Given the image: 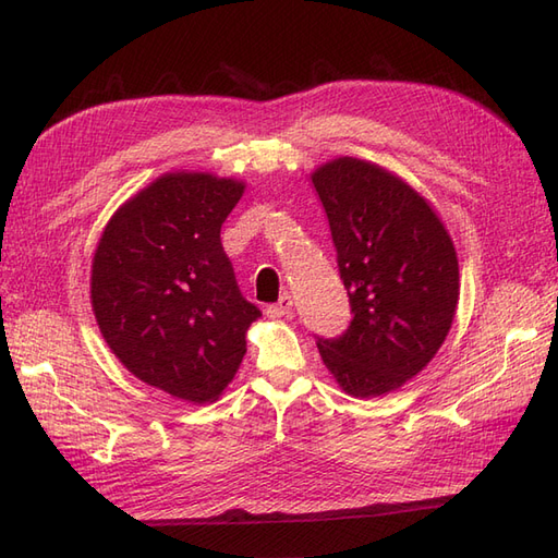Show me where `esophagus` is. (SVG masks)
Returning <instances> with one entry per match:
<instances>
[{
	"mask_svg": "<svg viewBox=\"0 0 558 558\" xmlns=\"http://www.w3.org/2000/svg\"><path fill=\"white\" fill-rule=\"evenodd\" d=\"M292 296L284 292V294H280V299L276 304H270L268 308H266V316L268 318H282V316H288V313L292 311Z\"/></svg>",
	"mask_w": 558,
	"mask_h": 558,
	"instance_id": "1",
	"label": "esophagus"
}]
</instances>
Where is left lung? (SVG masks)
Segmentation results:
<instances>
[{
  "label": "left lung",
  "mask_w": 558,
  "mask_h": 558,
  "mask_svg": "<svg viewBox=\"0 0 558 558\" xmlns=\"http://www.w3.org/2000/svg\"><path fill=\"white\" fill-rule=\"evenodd\" d=\"M330 221L353 320L318 339L325 367L353 398L401 389L434 361L457 302L460 264L428 199L387 167L335 157L311 171Z\"/></svg>",
  "instance_id": "left-lung-1"
}]
</instances>
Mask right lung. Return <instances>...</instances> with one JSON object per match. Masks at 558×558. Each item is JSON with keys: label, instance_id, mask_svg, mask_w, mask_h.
<instances>
[{"label": "right lung", "instance_id": "add662e5", "mask_svg": "<svg viewBox=\"0 0 558 558\" xmlns=\"http://www.w3.org/2000/svg\"><path fill=\"white\" fill-rule=\"evenodd\" d=\"M245 181L177 169L116 209L92 259V308L130 373L179 401H219L262 316L242 299L221 223Z\"/></svg>", "mask_w": 558, "mask_h": 558}]
</instances>
